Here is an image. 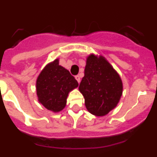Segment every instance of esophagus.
<instances>
[{
    "label": "esophagus",
    "instance_id": "34e87169",
    "mask_svg": "<svg viewBox=\"0 0 157 157\" xmlns=\"http://www.w3.org/2000/svg\"><path fill=\"white\" fill-rule=\"evenodd\" d=\"M75 79L77 80L78 82L79 83L80 82V76L79 75H76L75 76Z\"/></svg>",
    "mask_w": 157,
    "mask_h": 157
}]
</instances>
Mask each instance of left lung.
<instances>
[{
  "label": "left lung",
  "instance_id": "8db88e82",
  "mask_svg": "<svg viewBox=\"0 0 157 157\" xmlns=\"http://www.w3.org/2000/svg\"><path fill=\"white\" fill-rule=\"evenodd\" d=\"M84 77L79 90L91 114L102 116L117 105L123 92L120 75L103 56L90 55L87 58Z\"/></svg>",
  "mask_w": 157,
  "mask_h": 157
}]
</instances>
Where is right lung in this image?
I'll list each match as a JSON object with an SVG mask.
<instances>
[{
    "label": "right lung",
    "instance_id": "obj_1",
    "mask_svg": "<svg viewBox=\"0 0 157 157\" xmlns=\"http://www.w3.org/2000/svg\"><path fill=\"white\" fill-rule=\"evenodd\" d=\"M78 86L74 76L59 66L58 59L45 67L36 83L39 101L48 110L55 112L64 108L68 93Z\"/></svg>",
    "mask_w": 157,
    "mask_h": 157
}]
</instances>
